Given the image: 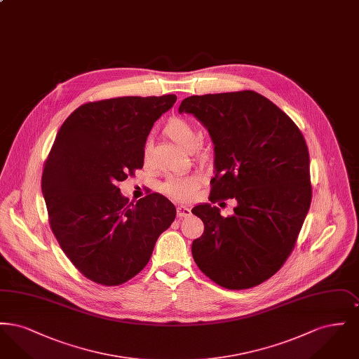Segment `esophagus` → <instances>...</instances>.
<instances>
[{
	"mask_svg": "<svg viewBox=\"0 0 359 359\" xmlns=\"http://www.w3.org/2000/svg\"><path fill=\"white\" fill-rule=\"evenodd\" d=\"M176 211H177V217L179 218H186V217L191 214V210L186 207V205H177Z\"/></svg>",
	"mask_w": 359,
	"mask_h": 359,
	"instance_id": "esophagus-1",
	"label": "esophagus"
}]
</instances>
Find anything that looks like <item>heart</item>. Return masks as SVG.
Returning <instances> with one entry per match:
<instances>
[{
  "instance_id": "heart-1",
  "label": "heart",
  "mask_w": 359,
  "mask_h": 359,
  "mask_svg": "<svg viewBox=\"0 0 359 359\" xmlns=\"http://www.w3.org/2000/svg\"><path fill=\"white\" fill-rule=\"evenodd\" d=\"M164 136L172 141L176 147H179L183 151H194L199 144V133L194 128L191 122L180 117H172L171 120L165 123L164 126ZM149 154V145L147 144L144 148V157L147 158ZM199 156H205L199 154ZM199 184V177L196 176H182L171 179L165 186L164 191L175 199H188L192 196L195 188Z\"/></svg>"
}]
</instances>
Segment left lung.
<instances>
[{
  "instance_id": "left-lung-1",
  "label": "left lung",
  "mask_w": 359,
  "mask_h": 359,
  "mask_svg": "<svg viewBox=\"0 0 359 359\" xmlns=\"http://www.w3.org/2000/svg\"><path fill=\"white\" fill-rule=\"evenodd\" d=\"M179 113L192 114L212 140L211 203L237 202L230 217L210 203L192 208L205 223L192 257L223 288L256 287L287 261L307 217L312 188L306 140L281 109L250 90L192 95Z\"/></svg>"
}]
</instances>
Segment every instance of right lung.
Segmentation results:
<instances>
[{
    "mask_svg": "<svg viewBox=\"0 0 359 359\" xmlns=\"http://www.w3.org/2000/svg\"><path fill=\"white\" fill-rule=\"evenodd\" d=\"M176 95L120 97L79 106L60 126L41 191L52 233L74 266L101 285H120L148 264L176 217L161 194L129 202L118 182L144 165L154 122Z\"/></svg>",
    "mask_w": 359,
    "mask_h": 359,
    "instance_id": "1",
    "label": "right lung"
}]
</instances>
